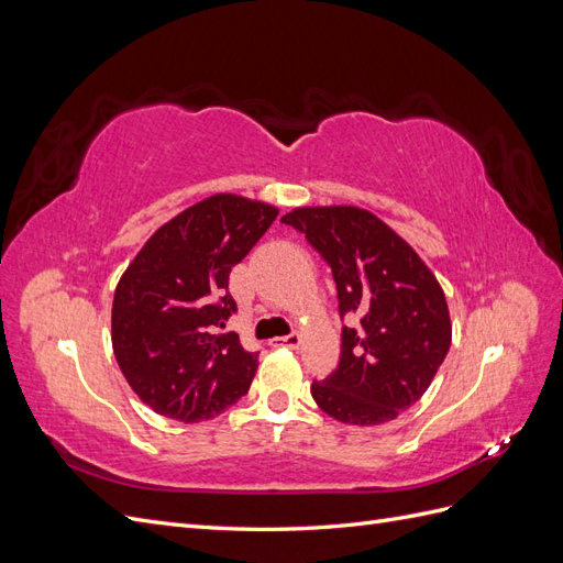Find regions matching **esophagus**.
<instances>
[{
    "label": "esophagus",
    "mask_w": 563,
    "mask_h": 563,
    "mask_svg": "<svg viewBox=\"0 0 563 563\" xmlns=\"http://www.w3.org/2000/svg\"><path fill=\"white\" fill-rule=\"evenodd\" d=\"M300 335L298 333H291V335H282V338H272L269 345L275 347H288V350H298L300 347Z\"/></svg>",
    "instance_id": "1"
}]
</instances>
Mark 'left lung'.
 <instances>
[{
  "instance_id": "1",
  "label": "left lung",
  "mask_w": 563,
  "mask_h": 563,
  "mask_svg": "<svg viewBox=\"0 0 563 563\" xmlns=\"http://www.w3.org/2000/svg\"><path fill=\"white\" fill-rule=\"evenodd\" d=\"M282 223L305 234L333 272L343 327L340 362L312 383L323 413L347 424H380L411 408L451 347L444 291L420 255L378 216L356 207H302Z\"/></svg>"
}]
</instances>
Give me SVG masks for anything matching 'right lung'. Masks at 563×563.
Listing matches in <instances>:
<instances>
[{"label": "right lung", "mask_w": 563, "mask_h": 563, "mask_svg": "<svg viewBox=\"0 0 563 563\" xmlns=\"http://www.w3.org/2000/svg\"><path fill=\"white\" fill-rule=\"evenodd\" d=\"M277 209L213 195L150 236L117 284L112 350L126 383L152 411L199 422L240 401L258 368L234 331L228 284Z\"/></svg>", "instance_id": "1"}]
</instances>
